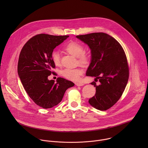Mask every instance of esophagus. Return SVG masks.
I'll return each mask as SVG.
<instances>
[{
    "mask_svg": "<svg viewBox=\"0 0 148 148\" xmlns=\"http://www.w3.org/2000/svg\"><path fill=\"white\" fill-rule=\"evenodd\" d=\"M75 85L77 86H78V87H81V86H84V84L83 83H82V82H77V83H75Z\"/></svg>",
    "mask_w": 148,
    "mask_h": 148,
    "instance_id": "esophagus-1",
    "label": "esophagus"
}]
</instances>
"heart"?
I'll use <instances>...</instances> for the list:
<instances>
[{
  "instance_id": "obj_1",
  "label": "heart",
  "mask_w": 148,
  "mask_h": 148,
  "mask_svg": "<svg viewBox=\"0 0 148 148\" xmlns=\"http://www.w3.org/2000/svg\"><path fill=\"white\" fill-rule=\"evenodd\" d=\"M64 49L70 54L77 57L78 61L81 64H86L90 61V56L88 53L84 51L83 46L75 41H70L65 47ZM51 57L53 62L56 66H61L60 56L57 51L52 53ZM84 71L81 68H66L61 71V74L65 78L73 81H78L82 75Z\"/></svg>"
}]
</instances>
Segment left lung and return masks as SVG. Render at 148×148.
<instances>
[{
    "label": "left lung",
    "instance_id": "1",
    "mask_svg": "<svg viewBox=\"0 0 148 148\" xmlns=\"http://www.w3.org/2000/svg\"><path fill=\"white\" fill-rule=\"evenodd\" d=\"M91 50V62L87 76L99 80L91 84L96 89L95 96L88 101L94 108L105 111L119 100L129 78V68L124 50L114 37L104 33L77 36Z\"/></svg>",
    "mask_w": 148,
    "mask_h": 148
}]
</instances>
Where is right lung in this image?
<instances>
[{"instance_id": "add662e5", "label": "right lung", "mask_w": 148, "mask_h": 148, "mask_svg": "<svg viewBox=\"0 0 148 148\" xmlns=\"http://www.w3.org/2000/svg\"><path fill=\"white\" fill-rule=\"evenodd\" d=\"M69 36L37 34L25 45L20 53L17 73L30 98L40 107L50 108L62 100L66 91L74 84L58 77L56 82L49 80L55 68L51 54L53 50Z\"/></svg>"}]
</instances>
